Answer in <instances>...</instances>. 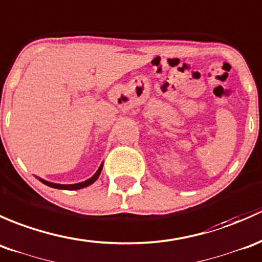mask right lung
<instances>
[{"mask_svg":"<svg viewBox=\"0 0 262 262\" xmlns=\"http://www.w3.org/2000/svg\"><path fill=\"white\" fill-rule=\"evenodd\" d=\"M102 168H103V163L99 165L98 170L94 172L93 175L90 178V179L84 180V182H80V183H75V184H56V183H51V182H48V180H44L41 179V178H37V179L40 180V182L42 183V184L48 185V187L50 188H55V189H64V190H77V189H82V188H85L88 187V185L93 184L94 182H96L97 179H98V177L101 175V171H102Z\"/></svg>","mask_w":262,"mask_h":262,"instance_id":"1","label":"right lung"}]
</instances>
